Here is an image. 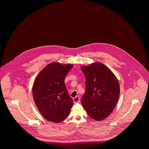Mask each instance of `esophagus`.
Masks as SVG:
<instances>
[{"mask_svg":"<svg viewBox=\"0 0 149 149\" xmlns=\"http://www.w3.org/2000/svg\"><path fill=\"white\" fill-rule=\"evenodd\" d=\"M73 101H74V102L75 103L80 102V97H79V96L75 97V98H73Z\"/></svg>","mask_w":149,"mask_h":149,"instance_id":"esophagus-1","label":"esophagus"}]
</instances>
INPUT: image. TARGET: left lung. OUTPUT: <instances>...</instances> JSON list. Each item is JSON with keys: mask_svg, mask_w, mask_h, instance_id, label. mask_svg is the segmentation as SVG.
<instances>
[{"mask_svg": "<svg viewBox=\"0 0 149 149\" xmlns=\"http://www.w3.org/2000/svg\"><path fill=\"white\" fill-rule=\"evenodd\" d=\"M85 77V92L81 102L88 114L103 120L113 111L120 96V85L112 71L98 62L81 67Z\"/></svg>", "mask_w": 149, "mask_h": 149, "instance_id": "1", "label": "left lung"}]
</instances>
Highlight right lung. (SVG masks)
Returning <instances> with one entry per match:
<instances>
[{"instance_id":"1","label":"right lung","mask_w":149,"mask_h":149,"mask_svg":"<svg viewBox=\"0 0 149 149\" xmlns=\"http://www.w3.org/2000/svg\"><path fill=\"white\" fill-rule=\"evenodd\" d=\"M73 65L48 64L35 80L32 94L36 105L47 120L59 123L69 115L73 100L65 84V78Z\"/></svg>"}]
</instances>
